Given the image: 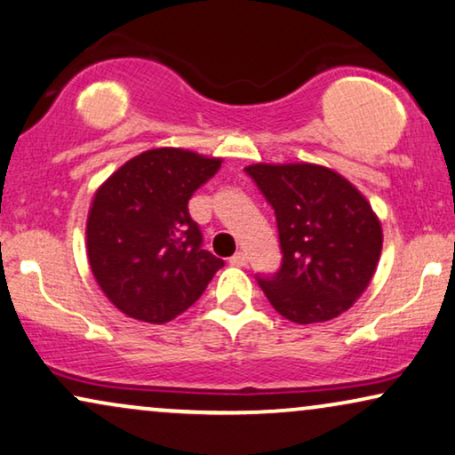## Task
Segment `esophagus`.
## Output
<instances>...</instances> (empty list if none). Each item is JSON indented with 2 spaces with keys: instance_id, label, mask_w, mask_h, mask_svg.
<instances>
[{
  "instance_id": "obj_1",
  "label": "esophagus",
  "mask_w": 455,
  "mask_h": 455,
  "mask_svg": "<svg viewBox=\"0 0 455 455\" xmlns=\"http://www.w3.org/2000/svg\"><path fill=\"white\" fill-rule=\"evenodd\" d=\"M229 263L235 265V267H244V265L249 263V257H246L244 252H235V255L229 259Z\"/></svg>"
}]
</instances>
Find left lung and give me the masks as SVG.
<instances>
[{
    "mask_svg": "<svg viewBox=\"0 0 455 455\" xmlns=\"http://www.w3.org/2000/svg\"><path fill=\"white\" fill-rule=\"evenodd\" d=\"M246 175L274 209L282 263L257 274L274 309L294 323L328 322L362 297L379 265L382 229L345 177L317 164H252Z\"/></svg>",
    "mask_w": 455,
    "mask_h": 455,
    "instance_id": "left-lung-1",
    "label": "left lung"
}]
</instances>
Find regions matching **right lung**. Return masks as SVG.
<instances>
[{
  "label": "right lung",
  "instance_id": "add662e5",
  "mask_svg": "<svg viewBox=\"0 0 455 455\" xmlns=\"http://www.w3.org/2000/svg\"><path fill=\"white\" fill-rule=\"evenodd\" d=\"M221 169L220 158L156 148L115 171L87 217V257L106 297L135 320L164 323L192 307L223 267L203 249L192 194Z\"/></svg>",
  "mask_w": 455,
  "mask_h": 455
}]
</instances>
